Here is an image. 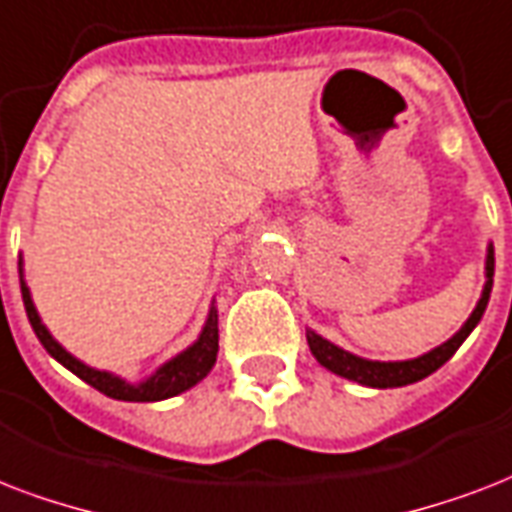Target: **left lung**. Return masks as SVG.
<instances>
[{
	"label": "left lung",
	"instance_id": "obj_1",
	"mask_svg": "<svg viewBox=\"0 0 512 512\" xmlns=\"http://www.w3.org/2000/svg\"><path fill=\"white\" fill-rule=\"evenodd\" d=\"M491 285H494V245L489 243L486 248V283H483L481 299L475 304V310L470 312V318L465 320V326L459 328L457 334L451 336L449 342L438 344L435 350L419 355V358L411 360H368L360 358V355H352V352L342 350L339 344L328 342L315 331H307V344H310L312 355L318 360L320 366L328 368L331 374L344 376L350 382H358L363 387H376V390H387V387H406V384H414L419 379H425L433 371L446 363V360L454 355V352L462 347L467 336L473 334V328L478 326V320L483 318L486 312V304H489Z\"/></svg>",
	"mask_w": 512,
	"mask_h": 512
}]
</instances>
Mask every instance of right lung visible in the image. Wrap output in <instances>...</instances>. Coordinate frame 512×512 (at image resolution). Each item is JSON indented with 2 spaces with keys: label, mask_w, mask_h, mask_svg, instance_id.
I'll return each instance as SVG.
<instances>
[{
  "label": "right lung",
  "mask_w": 512,
  "mask_h": 512,
  "mask_svg": "<svg viewBox=\"0 0 512 512\" xmlns=\"http://www.w3.org/2000/svg\"><path fill=\"white\" fill-rule=\"evenodd\" d=\"M18 272H21L23 307H26L29 323L31 328H34V334H37L39 342H42V347H45L61 366L69 368L71 374H77L82 382H87L98 392H104L109 398L130 400V403H154V400L173 398V395H181V392H186L197 382H202L205 376L211 374V368L216 366V355H219V312H216L213 304L200 336H197L184 352H178L176 358L165 360L152 376H146L144 382L133 384L128 382V379H122V376L112 374V371H101V368L87 366V363H82L79 358H74L69 350H63L61 344L53 339V334L47 331L42 318H39L37 307H34V301H31L29 285L23 280V259H18Z\"/></svg>",
  "instance_id": "1"
}]
</instances>
